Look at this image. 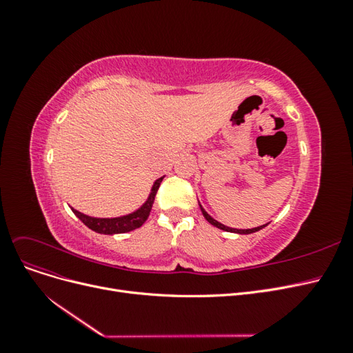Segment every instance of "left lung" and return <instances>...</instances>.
Segmentation results:
<instances>
[{
  "mask_svg": "<svg viewBox=\"0 0 353 353\" xmlns=\"http://www.w3.org/2000/svg\"><path fill=\"white\" fill-rule=\"evenodd\" d=\"M200 209H201V213H203V216L206 218V221L208 222H210L213 227H216V228H219V230H223V231H228V232H237V234H252V232H256V231H259V230H262V228H265V225H261V227H256V228H252V230H236V228H230V227H225V225H222V223H219L218 221H215L213 219L210 215H208V212L203 209L201 206H200Z\"/></svg>",
  "mask_w": 353,
  "mask_h": 353,
  "instance_id": "8db88e82",
  "label": "left lung"
}]
</instances>
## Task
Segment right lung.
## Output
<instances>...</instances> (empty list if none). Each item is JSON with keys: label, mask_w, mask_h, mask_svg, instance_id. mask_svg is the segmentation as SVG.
Returning a JSON list of instances; mask_svg holds the SVG:
<instances>
[{"label": "right lung", "mask_w": 353, "mask_h": 353, "mask_svg": "<svg viewBox=\"0 0 353 353\" xmlns=\"http://www.w3.org/2000/svg\"><path fill=\"white\" fill-rule=\"evenodd\" d=\"M162 179H163V176L156 181L153 188H152V193H150V196H148L144 205L137 212L130 213V215H126V216L112 218V219L91 218V216L83 215V213L74 210V209H72V210L74 215H77L85 223V225L99 234H122V232L137 230L143 225V223L147 221L148 215H150V210H152V206L154 203V197H156V193L160 187V183H162Z\"/></svg>", "instance_id": "1"}]
</instances>
